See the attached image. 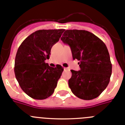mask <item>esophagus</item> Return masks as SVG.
<instances>
[{"instance_id":"34e87169","label":"esophagus","mask_w":125,"mask_h":125,"mask_svg":"<svg viewBox=\"0 0 125 125\" xmlns=\"http://www.w3.org/2000/svg\"><path fill=\"white\" fill-rule=\"evenodd\" d=\"M64 70H67V68H64Z\"/></svg>"}]
</instances>
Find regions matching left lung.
Instances as JSON below:
<instances>
[{
  "mask_svg": "<svg viewBox=\"0 0 125 125\" xmlns=\"http://www.w3.org/2000/svg\"><path fill=\"white\" fill-rule=\"evenodd\" d=\"M71 47L73 59L79 61L80 70H71L68 81L71 92L83 100L97 98L107 87L112 73V64L105 43L85 30H70L61 38Z\"/></svg>",
  "mask_w": 125,
  "mask_h": 125,
  "instance_id": "obj_1",
  "label": "left lung"
}]
</instances>
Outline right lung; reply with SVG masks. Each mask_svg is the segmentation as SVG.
I'll return each instance as SVG.
<instances>
[{
    "label": "right lung",
    "instance_id": "right-lung-1",
    "mask_svg": "<svg viewBox=\"0 0 125 125\" xmlns=\"http://www.w3.org/2000/svg\"><path fill=\"white\" fill-rule=\"evenodd\" d=\"M64 29L40 30L29 35L17 51L14 73L21 89L30 97L42 100L54 93L63 68L45 63L52 47L59 41Z\"/></svg>",
    "mask_w": 125,
    "mask_h": 125
}]
</instances>
